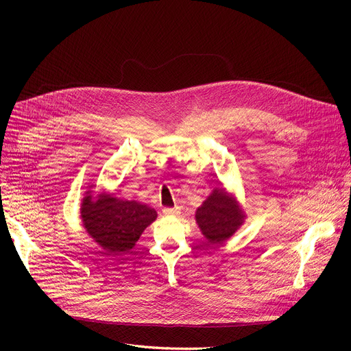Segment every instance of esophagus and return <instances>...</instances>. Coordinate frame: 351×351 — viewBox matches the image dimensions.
Returning a JSON list of instances; mask_svg holds the SVG:
<instances>
[{"label":"esophagus","instance_id":"34e87169","mask_svg":"<svg viewBox=\"0 0 351 351\" xmlns=\"http://www.w3.org/2000/svg\"><path fill=\"white\" fill-rule=\"evenodd\" d=\"M162 212H163V215H166V216H178V215L180 213L179 208H165Z\"/></svg>","mask_w":351,"mask_h":351}]
</instances>
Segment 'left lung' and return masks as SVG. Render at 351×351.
<instances>
[{
  "instance_id": "obj_1",
  "label": "left lung",
  "mask_w": 351,
  "mask_h": 351,
  "mask_svg": "<svg viewBox=\"0 0 351 351\" xmlns=\"http://www.w3.org/2000/svg\"><path fill=\"white\" fill-rule=\"evenodd\" d=\"M243 217L236 202L223 189L213 191L196 210V222L210 245L229 239L243 223Z\"/></svg>"
}]
</instances>
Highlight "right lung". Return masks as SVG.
<instances>
[{
  "instance_id": "obj_1",
  "label": "right lung",
  "mask_w": 351,
  "mask_h": 351,
  "mask_svg": "<svg viewBox=\"0 0 351 351\" xmlns=\"http://www.w3.org/2000/svg\"><path fill=\"white\" fill-rule=\"evenodd\" d=\"M81 217L86 232L109 254L131 250L139 236L156 219L155 209L135 200H122L112 195L86 196Z\"/></svg>"
}]
</instances>
